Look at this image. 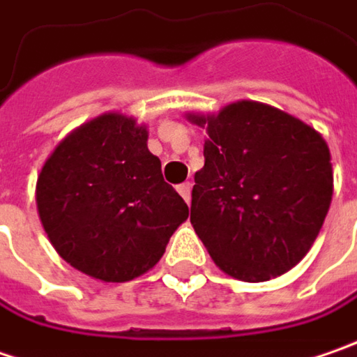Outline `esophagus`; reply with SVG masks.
<instances>
[{"instance_id": "obj_1", "label": "esophagus", "mask_w": 357, "mask_h": 357, "mask_svg": "<svg viewBox=\"0 0 357 357\" xmlns=\"http://www.w3.org/2000/svg\"><path fill=\"white\" fill-rule=\"evenodd\" d=\"M178 192H179V195L185 199V204H190V197H192V183H190V181H183V183H179Z\"/></svg>"}]
</instances>
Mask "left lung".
Segmentation results:
<instances>
[{
  "mask_svg": "<svg viewBox=\"0 0 357 357\" xmlns=\"http://www.w3.org/2000/svg\"><path fill=\"white\" fill-rule=\"evenodd\" d=\"M188 119L208 126L190 222L209 256L241 282H268L291 270L316 241L332 204L324 137L257 101Z\"/></svg>",
  "mask_w": 357,
  "mask_h": 357,
  "instance_id": "left-lung-1",
  "label": "left lung"
}]
</instances>
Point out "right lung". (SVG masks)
<instances>
[{"label":"right lung","instance_id":"1","mask_svg":"<svg viewBox=\"0 0 357 357\" xmlns=\"http://www.w3.org/2000/svg\"><path fill=\"white\" fill-rule=\"evenodd\" d=\"M36 202L55 252L101 282H130L151 270L190 215L163 181L146 128L121 114L87 121L54 149Z\"/></svg>","mask_w":357,"mask_h":357}]
</instances>
